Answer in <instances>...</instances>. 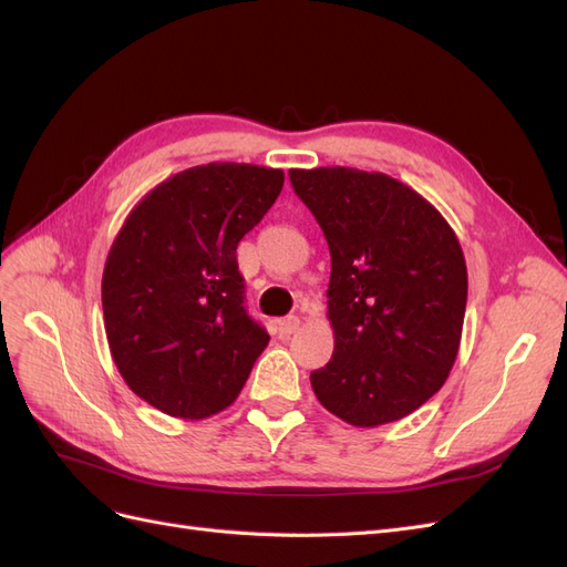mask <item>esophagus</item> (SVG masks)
I'll return each instance as SVG.
<instances>
[{"label":"esophagus","mask_w":567,"mask_h":567,"mask_svg":"<svg viewBox=\"0 0 567 567\" xmlns=\"http://www.w3.org/2000/svg\"><path fill=\"white\" fill-rule=\"evenodd\" d=\"M279 336L281 338H288L293 336L298 329H300V317H286V319H279Z\"/></svg>","instance_id":"1"}]
</instances>
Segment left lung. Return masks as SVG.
<instances>
[{
    "label": "left lung",
    "instance_id": "left-lung-1",
    "mask_svg": "<svg viewBox=\"0 0 567 567\" xmlns=\"http://www.w3.org/2000/svg\"><path fill=\"white\" fill-rule=\"evenodd\" d=\"M331 250L333 357L310 381L357 427L394 423L444 385L461 346L468 271L450 221L414 188L357 167L290 169Z\"/></svg>",
    "mask_w": 567,
    "mask_h": 567
}]
</instances>
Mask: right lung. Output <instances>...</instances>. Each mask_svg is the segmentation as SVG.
I'll use <instances>...</instances> for the list:
<instances>
[{"label":"right lung","instance_id":"1","mask_svg":"<svg viewBox=\"0 0 567 567\" xmlns=\"http://www.w3.org/2000/svg\"><path fill=\"white\" fill-rule=\"evenodd\" d=\"M284 169L208 163L134 205L109 250L101 305L113 362L167 416L227 409L269 336L244 307L236 246L279 198Z\"/></svg>","mask_w":567,"mask_h":567}]
</instances>
